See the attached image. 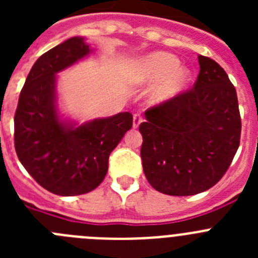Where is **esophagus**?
I'll list each match as a JSON object with an SVG mask.
<instances>
[{"instance_id":"34e87169","label":"esophagus","mask_w":258,"mask_h":258,"mask_svg":"<svg viewBox=\"0 0 258 258\" xmlns=\"http://www.w3.org/2000/svg\"><path fill=\"white\" fill-rule=\"evenodd\" d=\"M142 121H143L142 113H140V112L134 113V116H133V127L134 129H137V127L140 126V124Z\"/></svg>"}]
</instances>
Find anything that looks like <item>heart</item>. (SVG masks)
<instances>
[{
  "mask_svg": "<svg viewBox=\"0 0 258 258\" xmlns=\"http://www.w3.org/2000/svg\"><path fill=\"white\" fill-rule=\"evenodd\" d=\"M181 61L169 52H154L141 59L133 70V79L141 84L159 81L151 93V102L163 104L181 94L191 80L187 68L179 67Z\"/></svg>",
  "mask_w": 258,
  "mask_h": 258,
  "instance_id": "1",
  "label": "heart"
}]
</instances>
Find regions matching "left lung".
I'll use <instances>...</instances> for the list:
<instances>
[{
    "label": "left lung",
    "instance_id": "left-lung-1",
    "mask_svg": "<svg viewBox=\"0 0 258 258\" xmlns=\"http://www.w3.org/2000/svg\"><path fill=\"white\" fill-rule=\"evenodd\" d=\"M198 59L200 71L192 89L150 107L140 125L146 178L155 190L173 197L213 187L240 143L235 88L217 61Z\"/></svg>",
    "mask_w": 258,
    "mask_h": 258
}]
</instances>
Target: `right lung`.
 I'll return each instance as SVG.
<instances>
[{
  "label": "right lung",
  "mask_w": 258,
  "mask_h": 258,
  "mask_svg": "<svg viewBox=\"0 0 258 258\" xmlns=\"http://www.w3.org/2000/svg\"><path fill=\"white\" fill-rule=\"evenodd\" d=\"M90 52L72 37L40 56L29 71L14 117V143L20 163L38 184L61 197L97 188L108 157L133 125L131 112L75 126L59 118L55 75Z\"/></svg>",
  "instance_id": "add662e5"
}]
</instances>
